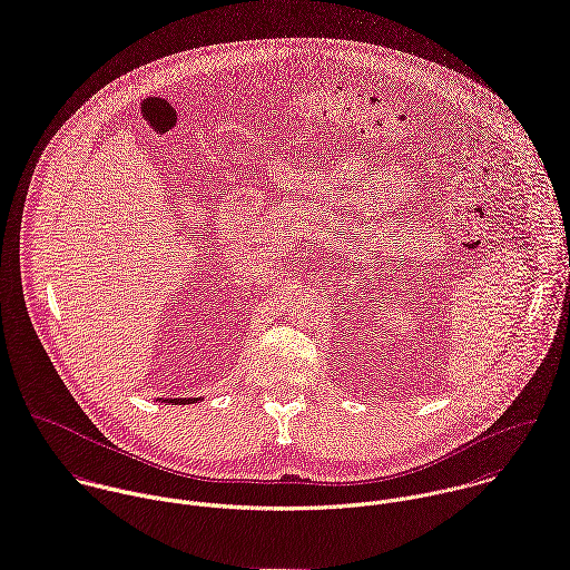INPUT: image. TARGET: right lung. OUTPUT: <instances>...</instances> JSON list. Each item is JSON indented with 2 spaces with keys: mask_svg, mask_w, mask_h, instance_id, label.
Wrapping results in <instances>:
<instances>
[{
  "mask_svg": "<svg viewBox=\"0 0 570 570\" xmlns=\"http://www.w3.org/2000/svg\"><path fill=\"white\" fill-rule=\"evenodd\" d=\"M174 403H193V399H187V401H183V399H180V401H174Z\"/></svg>",
  "mask_w": 570,
  "mask_h": 570,
  "instance_id": "add662e5",
  "label": "right lung"
}]
</instances>
